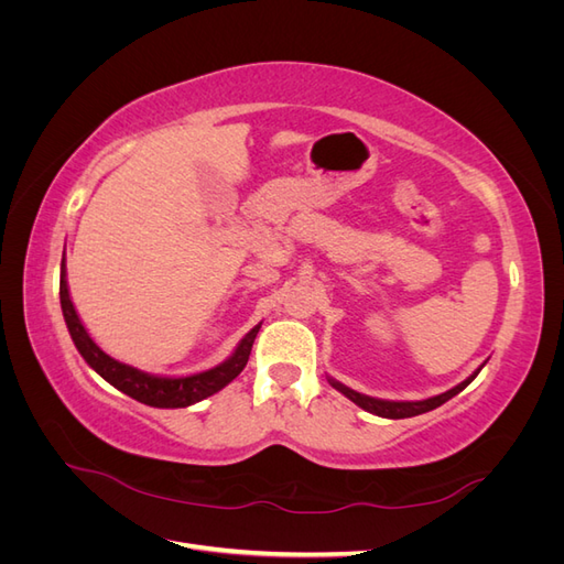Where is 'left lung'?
I'll return each instance as SVG.
<instances>
[{
	"mask_svg": "<svg viewBox=\"0 0 564 564\" xmlns=\"http://www.w3.org/2000/svg\"><path fill=\"white\" fill-rule=\"evenodd\" d=\"M477 377V371L473 373V377H468L466 381H460L458 386H454L452 390L442 392V395H435V398H429V400H419V402H390V400H377V398H369V395H360V392H355L350 388H346L344 383H338L334 379H329V383L338 390L344 392V395L348 400H352L357 406H362L365 412H371L377 416H383V419H409V416H419V414H425L431 412V409L445 404L447 400H452L454 395H458L460 390H464L473 379Z\"/></svg>",
	"mask_w": 564,
	"mask_h": 564,
	"instance_id": "left-lung-1",
	"label": "left lung"
}]
</instances>
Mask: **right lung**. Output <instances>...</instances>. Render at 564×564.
Returning <instances> with one entry per match:
<instances>
[{"mask_svg": "<svg viewBox=\"0 0 564 564\" xmlns=\"http://www.w3.org/2000/svg\"><path fill=\"white\" fill-rule=\"evenodd\" d=\"M61 308L63 317L67 324V332H70L75 346L79 355L87 360V365L98 371L110 386L117 390L127 392L129 398L139 400L150 406H160V409H176V406H191L204 398L214 395L220 388H226L237 373H240L251 355L253 338L259 334V327H253L242 340L240 346L235 348V352L228 357L226 362H220L218 367L193 373V377H178V379H166V377H152V373H145L141 369H133L129 365H122L112 360L110 355L100 350L91 336L84 329V324L79 322L75 305L70 301V294H67V282H65V259L61 261Z\"/></svg>", "mask_w": 564, "mask_h": 564, "instance_id": "right-lung-1", "label": "right lung"}]
</instances>
